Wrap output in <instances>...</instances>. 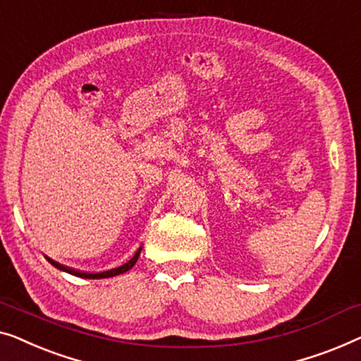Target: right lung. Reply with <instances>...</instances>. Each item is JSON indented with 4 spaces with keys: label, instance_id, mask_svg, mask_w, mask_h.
Masks as SVG:
<instances>
[{
    "label": "right lung",
    "instance_id": "obj_1",
    "mask_svg": "<svg viewBox=\"0 0 361 361\" xmlns=\"http://www.w3.org/2000/svg\"><path fill=\"white\" fill-rule=\"evenodd\" d=\"M140 250H142V247L139 248V250L135 252V255L132 257L128 263H124V265H121V267H118V268H113V270L99 271V273H86V271H78V270H73V268H68V267H63V265H60V263L54 262V260H50V258H49V262L52 263V265H54L55 268H59V270H62V271H67V273H70V275H75V276H80V278H90V280H99V278H111V276L121 275V273H126V271H129L130 268L135 265L137 258H139V255H140Z\"/></svg>",
    "mask_w": 361,
    "mask_h": 361
}]
</instances>
